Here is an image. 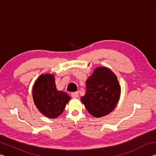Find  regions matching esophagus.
Instances as JSON below:
<instances>
[{"label": "esophagus", "instance_id": "34e87169", "mask_svg": "<svg viewBox=\"0 0 156 156\" xmlns=\"http://www.w3.org/2000/svg\"><path fill=\"white\" fill-rule=\"evenodd\" d=\"M78 96L79 95L78 92H73V93L72 94V97L73 98H78Z\"/></svg>", "mask_w": 156, "mask_h": 156}]
</instances>
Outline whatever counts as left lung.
<instances>
[{
  "label": "left lung",
  "instance_id": "left-lung-1",
  "mask_svg": "<svg viewBox=\"0 0 156 156\" xmlns=\"http://www.w3.org/2000/svg\"><path fill=\"white\" fill-rule=\"evenodd\" d=\"M120 94L116 75L109 68L99 67L86 80V94L80 100L91 115L100 118L115 109Z\"/></svg>",
  "mask_w": 156,
  "mask_h": 156
}]
</instances>
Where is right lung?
<instances>
[{"mask_svg":"<svg viewBox=\"0 0 156 156\" xmlns=\"http://www.w3.org/2000/svg\"><path fill=\"white\" fill-rule=\"evenodd\" d=\"M34 104L42 114L49 118H56L64 111L71 97L56 89L54 74H41L32 88Z\"/></svg>","mask_w":156,"mask_h":156,"instance_id":"1","label":"right lung"}]
</instances>
